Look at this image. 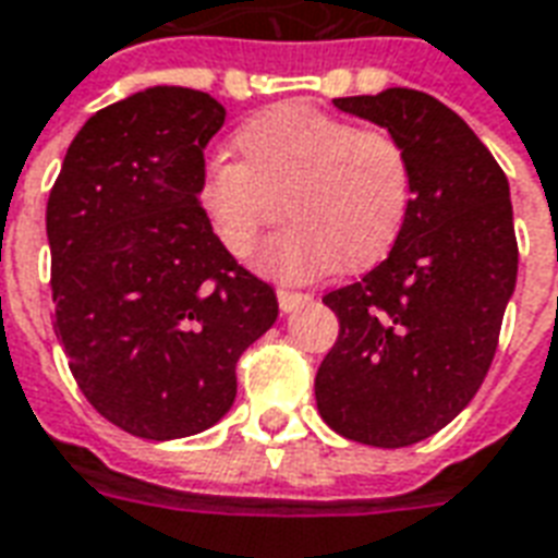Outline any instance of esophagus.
Here are the masks:
<instances>
[{"instance_id":"esophagus-1","label":"esophagus","mask_w":558,"mask_h":558,"mask_svg":"<svg viewBox=\"0 0 558 558\" xmlns=\"http://www.w3.org/2000/svg\"><path fill=\"white\" fill-rule=\"evenodd\" d=\"M304 301H311V295H307V292L278 290V304H280V311H283V313L295 311V307H299V304H304Z\"/></svg>"}]
</instances>
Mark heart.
Segmentation results:
<instances>
[{"mask_svg":"<svg viewBox=\"0 0 558 558\" xmlns=\"http://www.w3.org/2000/svg\"><path fill=\"white\" fill-rule=\"evenodd\" d=\"M239 162L216 156L197 180V206L233 257H251L280 216L287 230L257 254V271L304 283L378 266L405 233L414 171L393 132L287 102L233 135Z\"/></svg>","mask_w":558,"mask_h":558,"instance_id":"1","label":"heart"}]
</instances>
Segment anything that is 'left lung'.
I'll return each mask as SVG.
<instances>
[{
    "mask_svg": "<svg viewBox=\"0 0 558 558\" xmlns=\"http://www.w3.org/2000/svg\"><path fill=\"white\" fill-rule=\"evenodd\" d=\"M333 106L405 144L414 204L387 259L322 299L340 337L316 373V405L349 440L411 447L468 408L497 352L518 280L509 180L476 132L423 90Z\"/></svg>",
    "mask_w": 558,
    "mask_h": 558,
    "instance_id": "8db88e82",
    "label": "left lung"
}]
</instances>
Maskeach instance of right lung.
I'll list each match as a JSON object with an SVG mask.
<instances>
[{
  "label": "right lung",
  "instance_id": "obj_1",
  "mask_svg": "<svg viewBox=\"0 0 558 558\" xmlns=\"http://www.w3.org/2000/svg\"><path fill=\"white\" fill-rule=\"evenodd\" d=\"M221 123L204 90H138L88 118L49 192L56 337L97 414L144 440L216 426L239 357L278 319L197 206Z\"/></svg>",
  "mask_w": 558,
  "mask_h": 558
}]
</instances>
